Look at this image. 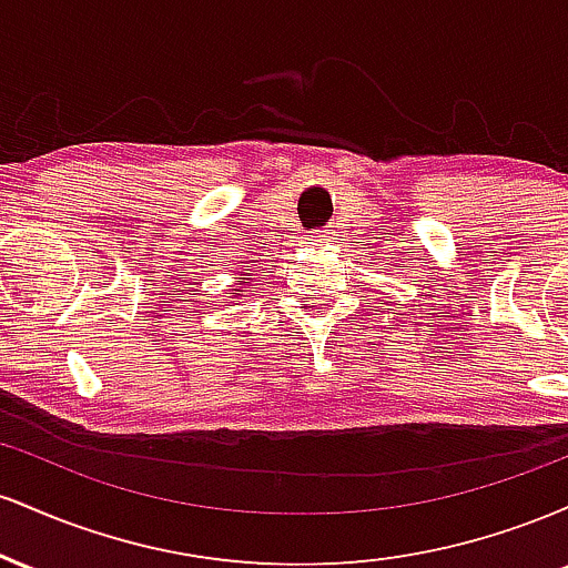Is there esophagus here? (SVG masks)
Masks as SVG:
<instances>
[{
	"label": "esophagus",
	"mask_w": 568,
	"mask_h": 568,
	"mask_svg": "<svg viewBox=\"0 0 568 568\" xmlns=\"http://www.w3.org/2000/svg\"><path fill=\"white\" fill-rule=\"evenodd\" d=\"M325 237H328V234H321V232L315 234V240H317V243H321V240H325Z\"/></svg>",
	"instance_id": "obj_1"
}]
</instances>
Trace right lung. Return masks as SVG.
I'll use <instances>...</instances> for the list:
<instances>
[{
  "mask_svg": "<svg viewBox=\"0 0 568 568\" xmlns=\"http://www.w3.org/2000/svg\"><path fill=\"white\" fill-rule=\"evenodd\" d=\"M243 280H245V277H240V280H237V283H243Z\"/></svg>",
  "mask_w": 568,
  "mask_h": 568,
  "instance_id": "1",
  "label": "right lung"
}]
</instances>
